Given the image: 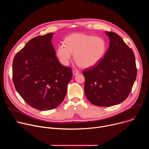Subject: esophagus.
Wrapping results in <instances>:
<instances>
[{"instance_id": "34e87169", "label": "esophagus", "mask_w": 149, "mask_h": 149, "mask_svg": "<svg viewBox=\"0 0 149 149\" xmlns=\"http://www.w3.org/2000/svg\"><path fill=\"white\" fill-rule=\"evenodd\" d=\"M72 74H73V75H78V71H72Z\"/></svg>"}]
</instances>
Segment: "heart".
Segmentation results:
<instances>
[{
    "label": "heart",
    "instance_id": "b5f03b06",
    "mask_svg": "<svg viewBox=\"0 0 149 149\" xmlns=\"http://www.w3.org/2000/svg\"><path fill=\"white\" fill-rule=\"evenodd\" d=\"M65 44L59 45L56 52L59 61L65 66L69 64L74 54L79 65L84 68H93L102 59L107 49V44L103 38L84 33L69 35Z\"/></svg>",
    "mask_w": 149,
    "mask_h": 149
}]
</instances>
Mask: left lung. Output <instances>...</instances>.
I'll return each mask as SVG.
<instances>
[{
	"label": "left lung",
	"mask_w": 149,
	"mask_h": 149,
	"mask_svg": "<svg viewBox=\"0 0 149 149\" xmlns=\"http://www.w3.org/2000/svg\"><path fill=\"white\" fill-rule=\"evenodd\" d=\"M110 45L105 56L94 67L84 71V93L93 104L110 107L129 96L137 76L133 50L113 32H105Z\"/></svg>",
	"instance_id": "8db88e82"
}]
</instances>
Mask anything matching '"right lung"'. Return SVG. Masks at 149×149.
Masks as SVG:
<instances>
[{"label":"right lung","instance_id":"1","mask_svg":"<svg viewBox=\"0 0 149 149\" xmlns=\"http://www.w3.org/2000/svg\"><path fill=\"white\" fill-rule=\"evenodd\" d=\"M53 33L28 41L15 56L13 81L17 92L33 108L46 111L63 101L72 77L71 68L63 67L52 44Z\"/></svg>","mask_w":149,"mask_h":149}]
</instances>
